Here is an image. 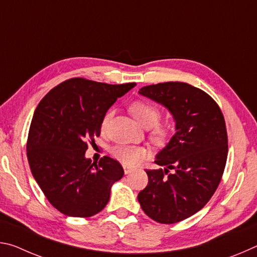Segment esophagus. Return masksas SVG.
<instances>
[{
    "label": "esophagus",
    "instance_id": "esophagus-1",
    "mask_svg": "<svg viewBox=\"0 0 257 257\" xmlns=\"http://www.w3.org/2000/svg\"><path fill=\"white\" fill-rule=\"evenodd\" d=\"M123 167V171H124V173L125 175H129V173H132L133 171H135V168H133V167H130V165H127V164H123L122 165Z\"/></svg>",
    "mask_w": 257,
    "mask_h": 257
}]
</instances>
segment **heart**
Wrapping results in <instances>:
<instances>
[{
  "label": "heart",
  "mask_w": 257,
  "mask_h": 257,
  "mask_svg": "<svg viewBox=\"0 0 257 257\" xmlns=\"http://www.w3.org/2000/svg\"><path fill=\"white\" fill-rule=\"evenodd\" d=\"M130 111L138 120V122L145 128H151V136L156 142H163L169 135V129L163 124H159L161 112L158 107L150 102L136 101L130 105ZM112 115L108 111L104 115L102 128H105ZM111 154L125 164H137L147 156V151L144 147L134 145H116L111 149Z\"/></svg>",
  "instance_id": "heart-1"
}]
</instances>
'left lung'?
I'll use <instances>...</instances> for the list:
<instances>
[{"mask_svg":"<svg viewBox=\"0 0 257 257\" xmlns=\"http://www.w3.org/2000/svg\"><path fill=\"white\" fill-rule=\"evenodd\" d=\"M139 94L167 107L177 132L156 155L165 168L145 170L149 184L138 202L156 222H180L202 210L220 184L228 156L224 116L210 95L186 82L145 86Z\"/></svg>","mask_w":257,"mask_h":257,"instance_id":"1","label":"left lung"}]
</instances>
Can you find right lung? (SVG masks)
<instances>
[{"label": "right lung", "mask_w": 257, "mask_h": 257, "mask_svg": "<svg viewBox=\"0 0 257 257\" xmlns=\"http://www.w3.org/2000/svg\"><path fill=\"white\" fill-rule=\"evenodd\" d=\"M135 86L72 78L51 89L35 110L27 139L29 167L45 197L63 214H97L112 185L122 178L118 161L104 156L92 163L85 152L101 134L108 108Z\"/></svg>", "instance_id": "1"}]
</instances>
